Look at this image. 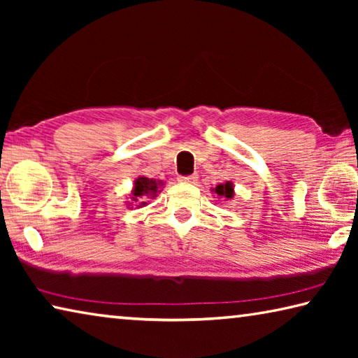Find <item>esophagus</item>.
Returning <instances> with one entry per match:
<instances>
[{
	"mask_svg": "<svg viewBox=\"0 0 358 358\" xmlns=\"http://www.w3.org/2000/svg\"><path fill=\"white\" fill-rule=\"evenodd\" d=\"M178 181H181V183H196L197 175H181V177H178Z\"/></svg>",
	"mask_w": 358,
	"mask_h": 358,
	"instance_id": "esophagus-1",
	"label": "esophagus"
}]
</instances>
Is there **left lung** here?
<instances>
[{"label":"left lung","instance_id":"left-lung-1","mask_svg":"<svg viewBox=\"0 0 358 358\" xmlns=\"http://www.w3.org/2000/svg\"><path fill=\"white\" fill-rule=\"evenodd\" d=\"M215 192L217 194V196H222V197H227L230 199L234 196V187H232V183H224V185H217Z\"/></svg>","mask_w":358,"mask_h":358}]
</instances>
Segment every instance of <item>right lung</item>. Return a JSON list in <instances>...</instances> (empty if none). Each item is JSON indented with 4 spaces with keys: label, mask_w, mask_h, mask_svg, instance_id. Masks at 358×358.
Instances as JSON below:
<instances>
[{
    "label": "right lung",
    "mask_w": 358,
    "mask_h": 358,
    "mask_svg": "<svg viewBox=\"0 0 358 358\" xmlns=\"http://www.w3.org/2000/svg\"><path fill=\"white\" fill-rule=\"evenodd\" d=\"M157 185L155 180H150V178H145V177H138L136 180V185H134V191H132V199L137 202L138 199L143 197V196H153L157 191ZM145 203V202H142Z\"/></svg>",
    "instance_id": "right-lung-1"
}]
</instances>
